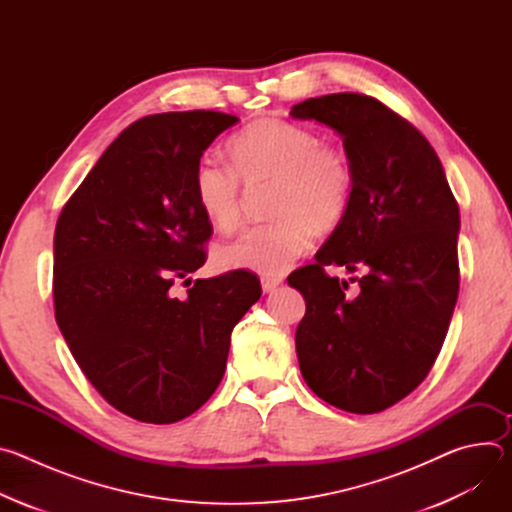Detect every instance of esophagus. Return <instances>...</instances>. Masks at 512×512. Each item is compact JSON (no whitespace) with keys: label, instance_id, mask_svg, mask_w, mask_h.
<instances>
[{"label":"esophagus","instance_id":"1","mask_svg":"<svg viewBox=\"0 0 512 512\" xmlns=\"http://www.w3.org/2000/svg\"><path fill=\"white\" fill-rule=\"evenodd\" d=\"M279 283H281L279 277H263L261 279V287H263L265 294H271V291H275L279 287Z\"/></svg>","mask_w":512,"mask_h":512}]
</instances>
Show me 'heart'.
I'll list each match as a JSON object with an SVG mask.
<instances>
[{"label":"heart","mask_w":512,"mask_h":512,"mask_svg":"<svg viewBox=\"0 0 512 512\" xmlns=\"http://www.w3.org/2000/svg\"><path fill=\"white\" fill-rule=\"evenodd\" d=\"M233 166L202 158L192 190L206 221L218 231L237 227L243 214V185L273 184L269 216L273 223L251 227L218 249L216 259L229 269H251L265 277L283 273L310 243L312 231H336L350 212L354 172L348 154L336 143L294 121L265 117L249 123L231 143Z\"/></svg>","instance_id":"1"}]
</instances>
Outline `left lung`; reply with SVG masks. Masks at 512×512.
I'll list each match as a JSON object with an SVG mask.
<instances>
[{
	"label": "left lung",
	"mask_w": 512,
	"mask_h": 512,
	"mask_svg": "<svg viewBox=\"0 0 512 512\" xmlns=\"http://www.w3.org/2000/svg\"><path fill=\"white\" fill-rule=\"evenodd\" d=\"M289 115L336 129L354 172L344 223L316 263L287 277L306 298L300 369L326 403L379 413L421 385L446 340L460 289V208L429 141L381 101L334 93ZM328 264L363 271L352 279L356 297Z\"/></svg>",
	"instance_id": "obj_1"
}]
</instances>
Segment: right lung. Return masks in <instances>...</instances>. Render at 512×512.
I'll use <instances>...</instances> for the list:
<instances>
[{
    "mask_svg": "<svg viewBox=\"0 0 512 512\" xmlns=\"http://www.w3.org/2000/svg\"><path fill=\"white\" fill-rule=\"evenodd\" d=\"M239 117L174 111L119 133L64 204L54 233V316L81 371L117 411L174 423L223 381L231 332L261 298L235 269L174 283L204 265L212 225L196 204L194 168Z\"/></svg>",
    "mask_w": 512,
    "mask_h": 512,
    "instance_id": "obj_1",
    "label": "right lung"
}]
</instances>
